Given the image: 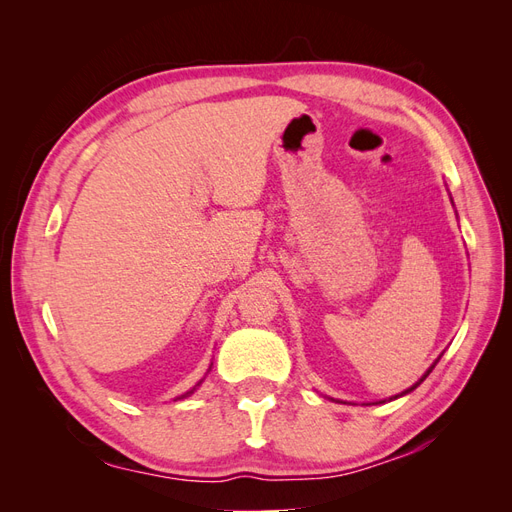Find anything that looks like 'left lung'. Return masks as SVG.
Masks as SVG:
<instances>
[{"instance_id": "obj_1", "label": "left lung", "mask_w": 512, "mask_h": 512, "mask_svg": "<svg viewBox=\"0 0 512 512\" xmlns=\"http://www.w3.org/2000/svg\"><path fill=\"white\" fill-rule=\"evenodd\" d=\"M438 361H440V356H438V359H436V363H438ZM436 363H433V365H431V367H429V369H427V371H425V374H423V376H421V380H418V382H414V384H412V386H410V389H406V391H401V393H399V395H393V397H389V401H393V399H397V397H404V395H408V393H412V391H414V389H416V386H418V384H421V382H423V380H425V378H427V376H429V374H431V369H433V367H436ZM384 401H386V399H384ZM384 401H376V404H384Z\"/></svg>"}]
</instances>
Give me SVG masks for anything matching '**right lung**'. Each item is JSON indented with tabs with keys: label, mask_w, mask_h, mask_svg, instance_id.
Returning a JSON list of instances; mask_svg holds the SVG:
<instances>
[{
	"label": "right lung",
	"mask_w": 512,
	"mask_h": 512,
	"mask_svg": "<svg viewBox=\"0 0 512 512\" xmlns=\"http://www.w3.org/2000/svg\"><path fill=\"white\" fill-rule=\"evenodd\" d=\"M211 367H213V363H211V365H209V369H207V374H209V371H211ZM207 374H205V376H203V378H200V380H198V382H196V384H194V386H192V389H190V391H185V393H183V395H177V397H175V399H173V401H179V399H185V397H190V395H194V391H196V389H198V386H200V384H203V382H205V378H207Z\"/></svg>",
	"instance_id": "right-lung-1"
}]
</instances>
